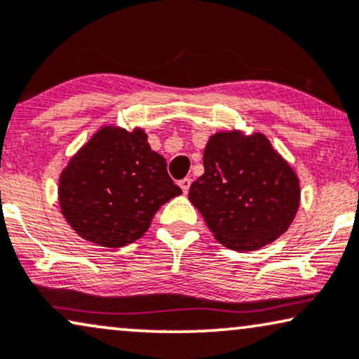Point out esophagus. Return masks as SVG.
Listing matches in <instances>:
<instances>
[{"mask_svg": "<svg viewBox=\"0 0 359 359\" xmlns=\"http://www.w3.org/2000/svg\"><path fill=\"white\" fill-rule=\"evenodd\" d=\"M190 182H192V180L187 179V177H185V179H182V180H180V182H179L180 189H182V192H184V194H187V192H189V189H190Z\"/></svg>", "mask_w": 359, "mask_h": 359, "instance_id": "obj_1", "label": "esophagus"}]
</instances>
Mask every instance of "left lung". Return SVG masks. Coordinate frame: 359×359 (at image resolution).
<instances>
[{"instance_id":"left-lung-1","label":"left lung","mask_w":359,"mask_h":359,"mask_svg":"<svg viewBox=\"0 0 359 359\" xmlns=\"http://www.w3.org/2000/svg\"><path fill=\"white\" fill-rule=\"evenodd\" d=\"M203 169L189 198L222 245L257 250L287 232L300 205V182L265 135H212Z\"/></svg>"}]
</instances>
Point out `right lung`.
<instances>
[{"mask_svg":"<svg viewBox=\"0 0 359 359\" xmlns=\"http://www.w3.org/2000/svg\"><path fill=\"white\" fill-rule=\"evenodd\" d=\"M182 194L165 158L135 129L102 127L71 158L59 179V203L76 233L117 248L147 232L156 212Z\"/></svg>","mask_w":359,"mask_h":359,"instance_id":"1","label":"right lung"}]
</instances>
